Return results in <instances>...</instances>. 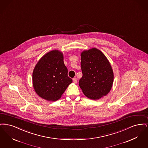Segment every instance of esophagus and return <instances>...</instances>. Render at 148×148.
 <instances>
[{
  "mask_svg": "<svg viewBox=\"0 0 148 148\" xmlns=\"http://www.w3.org/2000/svg\"><path fill=\"white\" fill-rule=\"evenodd\" d=\"M73 82L75 83V84H77V78H75V77H74V78H73Z\"/></svg>",
  "mask_w": 148,
  "mask_h": 148,
  "instance_id": "34e87169",
  "label": "esophagus"
}]
</instances>
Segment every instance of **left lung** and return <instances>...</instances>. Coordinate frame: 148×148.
<instances>
[{
    "label": "left lung",
    "instance_id": "left-lung-1",
    "mask_svg": "<svg viewBox=\"0 0 148 148\" xmlns=\"http://www.w3.org/2000/svg\"><path fill=\"white\" fill-rule=\"evenodd\" d=\"M83 76L79 83L85 95L97 100L110 91L114 80L112 66L105 55L97 48L81 53Z\"/></svg>",
    "mask_w": 148,
    "mask_h": 148
}]
</instances>
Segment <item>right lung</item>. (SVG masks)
<instances>
[{"label":"right lung","instance_id":"obj_1","mask_svg":"<svg viewBox=\"0 0 148 148\" xmlns=\"http://www.w3.org/2000/svg\"><path fill=\"white\" fill-rule=\"evenodd\" d=\"M63 59L62 52L53 50L36 64L33 72V85L36 93L42 98L56 101L72 83Z\"/></svg>","mask_w":148,"mask_h":148}]
</instances>
